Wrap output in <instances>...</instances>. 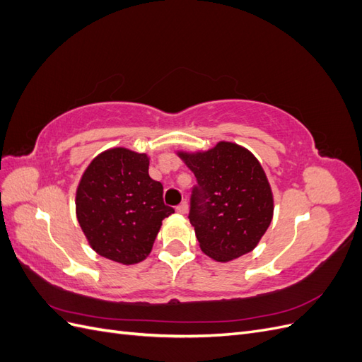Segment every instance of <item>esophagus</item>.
<instances>
[{
    "label": "esophagus",
    "instance_id": "esophagus-1",
    "mask_svg": "<svg viewBox=\"0 0 362 362\" xmlns=\"http://www.w3.org/2000/svg\"><path fill=\"white\" fill-rule=\"evenodd\" d=\"M175 210H177V213H180V214H185L187 213V210H189V205H187V202H181L177 208H175Z\"/></svg>",
    "mask_w": 362,
    "mask_h": 362
}]
</instances>
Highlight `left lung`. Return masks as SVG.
<instances>
[{"instance_id":"left-lung-1","label":"left lung","mask_w":362,"mask_h":362,"mask_svg":"<svg viewBox=\"0 0 362 362\" xmlns=\"http://www.w3.org/2000/svg\"><path fill=\"white\" fill-rule=\"evenodd\" d=\"M178 157L194 173L190 223L205 255L228 262L254 250L273 217V193L250 151L218 141L208 151Z\"/></svg>"}]
</instances>
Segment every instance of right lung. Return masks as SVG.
<instances>
[{
  "label": "right lung",
  "instance_id": "add662e5",
  "mask_svg": "<svg viewBox=\"0 0 362 362\" xmlns=\"http://www.w3.org/2000/svg\"><path fill=\"white\" fill-rule=\"evenodd\" d=\"M149 157L127 148L96 156L76 187L75 211L98 255L137 264L149 254L164 217L175 210L163 202V185L148 173Z\"/></svg>",
  "mask_w": 362,
  "mask_h": 362
}]
</instances>
